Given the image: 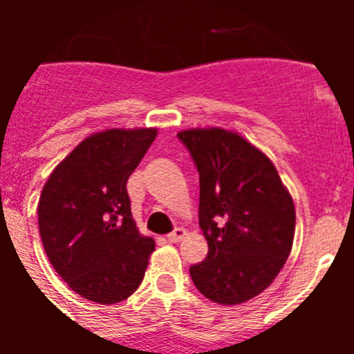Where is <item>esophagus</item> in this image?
Wrapping results in <instances>:
<instances>
[{"label": "esophagus", "mask_w": 354, "mask_h": 354, "mask_svg": "<svg viewBox=\"0 0 354 354\" xmlns=\"http://www.w3.org/2000/svg\"><path fill=\"white\" fill-rule=\"evenodd\" d=\"M184 236H186V230H184L183 227H177L175 230H171L167 237L170 243H179V241L184 239Z\"/></svg>", "instance_id": "34e87169"}]
</instances>
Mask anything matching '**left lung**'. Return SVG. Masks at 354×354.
<instances>
[{
  "instance_id": "8db88e82",
  "label": "left lung",
  "mask_w": 354,
  "mask_h": 354,
  "mask_svg": "<svg viewBox=\"0 0 354 354\" xmlns=\"http://www.w3.org/2000/svg\"><path fill=\"white\" fill-rule=\"evenodd\" d=\"M198 170V223L205 261L189 274L220 305H239L270 287L292 248L296 211L270 158L220 127L180 131Z\"/></svg>"
}]
</instances>
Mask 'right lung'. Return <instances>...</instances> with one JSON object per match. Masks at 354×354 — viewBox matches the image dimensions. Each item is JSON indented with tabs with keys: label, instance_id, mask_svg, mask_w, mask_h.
Returning a JSON list of instances; mask_svg holds the SVG:
<instances>
[{
	"label": "right lung",
	"instance_id": "1",
	"mask_svg": "<svg viewBox=\"0 0 354 354\" xmlns=\"http://www.w3.org/2000/svg\"><path fill=\"white\" fill-rule=\"evenodd\" d=\"M158 129H108L80 143L55 168L39 200L49 262L72 290L113 305L138 289L154 239L138 232L127 179Z\"/></svg>",
	"mask_w": 354,
	"mask_h": 354
}]
</instances>
